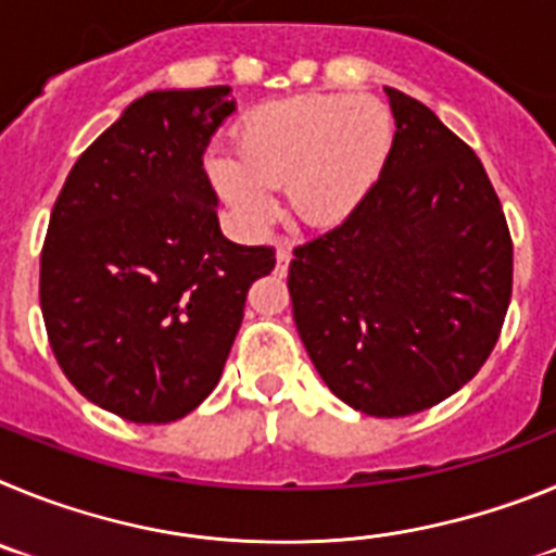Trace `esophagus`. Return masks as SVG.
I'll list each match as a JSON object with an SVG mask.
<instances>
[{"instance_id":"34e87169","label":"esophagus","mask_w":556,"mask_h":556,"mask_svg":"<svg viewBox=\"0 0 556 556\" xmlns=\"http://www.w3.org/2000/svg\"><path fill=\"white\" fill-rule=\"evenodd\" d=\"M289 262H292V253H289L287 248H278L275 250V269H278V273H287L289 269Z\"/></svg>"}]
</instances>
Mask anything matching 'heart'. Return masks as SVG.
Returning a JSON list of instances; mask_svg holds the SVG:
<instances>
[{"instance_id": "obj_1", "label": "heart", "mask_w": 556, "mask_h": 556, "mask_svg": "<svg viewBox=\"0 0 556 556\" xmlns=\"http://www.w3.org/2000/svg\"><path fill=\"white\" fill-rule=\"evenodd\" d=\"M392 144L387 108L367 97L306 94L255 108L236 127V152L211 150L205 172L236 219L258 230L287 189L301 225H331L365 198Z\"/></svg>"}]
</instances>
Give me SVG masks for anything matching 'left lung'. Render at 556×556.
<instances>
[{"label":"left lung","mask_w":556,"mask_h":556,"mask_svg":"<svg viewBox=\"0 0 556 556\" xmlns=\"http://www.w3.org/2000/svg\"><path fill=\"white\" fill-rule=\"evenodd\" d=\"M381 175L328 233L294 248V326L328 390L372 417L431 409L498 342L513 239L488 172L434 111L387 88Z\"/></svg>","instance_id":"left-lung-1"}]
</instances>
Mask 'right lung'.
<instances>
[{
  "label": "right lung",
  "instance_id": "obj_1",
  "mask_svg": "<svg viewBox=\"0 0 556 556\" xmlns=\"http://www.w3.org/2000/svg\"><path fill=\"white\" fill-rule=\"evenodd\" d=\"M236 111L230 86L150 91L68 172L41 250L58 365L91 404L172 424L223 376L248 289L273 248L225 239L203 152Z\"/></svg>",
  "mask_w": 556,
  "mask_h": 556
}]
</instances>
